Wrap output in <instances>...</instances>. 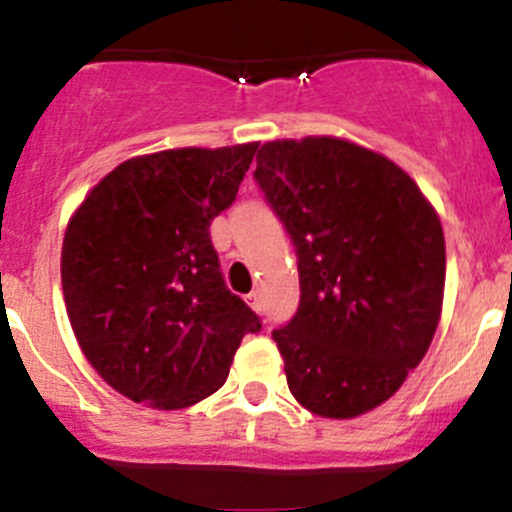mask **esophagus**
Segmentation results:
<instances>
[{"label": "esophagus", "mask_w": 512, "mask_h": 512, "mask_svg": "<svg viewBox=\"0 0 512 512\" xmlns=\"http://www.w3.org/2000/svg\"><path fill=\"white\" fill-rule=\"evenodd\" d=\"M247 304H250L252 309H255L257 314L262 312V297H260V292H250L247 294Z\"/></svg>", "instance_id": "obj_1"}]
</instances>
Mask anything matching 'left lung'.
Returning <instances> with one entry per match:
<instances>
[{"mask_svg":"<svg viewBox=\"0 0 512 512\" xmlns=\"http://www.w3.org/2000/svg\"><path fill=\"white\" fill-rule=\"evenodd\" d=\"M255 178L297 247L299 309L272 339L299 406L356 418L389 401L433 342L446 240L404 168L337 136L277 138Z\"/></svg>","mask_w":512,"mask_h":512,"instance_id":"8db88e82","label":"left lung"}]
</instances>
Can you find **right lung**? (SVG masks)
<instances>
[{
  "mask_svg": "<svg viewBox=\"0 0 512 512\" xmlns=\"http://www.w3.org/2000/svg\"><path fill=\"white\" fill-rule=\"evenodd\" d=\"M257 143L123 160L89 190L61 245V287L89 364L126 399L178 411L220 389L257 314L225 287L210 223Z\"/></svg>",
  "mask_w": 512,
  "mask_h": 512,
  "instance_id": "add662e5",
  "label": "right lung"
}]
</instances>
